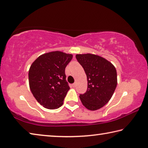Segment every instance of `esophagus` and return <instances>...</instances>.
I'll return each instance as SVG.
<instances>
[{
    "label": "esophagus",
    "mask_w": 148,
    "mask_h": 148,
    "mask_svg": "<svg viewBox=\"0 0 148 148\" xmlns=\"http://www.w3.org/2000/svg\"><path fill=\"white\" fill-rule=\"evenodd\" d=\"M76 86V82H75V83H74L73 84H72V87H75Z\"/></svg>",
    "instance_id": "esophagus-1"
}]
</instances>
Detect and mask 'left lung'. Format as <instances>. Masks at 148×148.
I'll return each instance as SVG.
<instances>
[{"mask_svg": "<svg viewBox=\"0 0 148 148\" xmlns=\"http://www.w3.org/2000/svg\"><path fill=\"white\" fill-rule=\"evenodd\" d=\"M77 61L82 65L87 79V89L79 98L89 110H97L106 104L117 86L116 69L111 62L93 54H77Z\"/></svg>", "mask_w": 148, "mask_h": 148, "instance_id": "left-lung-1", "label": "left lung"}]
</instances>
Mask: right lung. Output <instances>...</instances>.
Wrapping results in <instances>:
<instances>
[{"label":"right lung","mask_w":148,"mask_h":148,"mask_svg":"<svg viewBox=\"0 0 148 148\" xmlns=\"http://www.w3.org/2000/svg\"><path fill=\"white\" fill-rule=\"evenodd\" d=\"M72 55L56 51L39 56L29 71V86L34 98L47 109H57L63 104L70 89L65 68Z\"/></svg>","instance_id":"1"}]
</instances>
